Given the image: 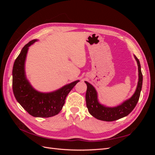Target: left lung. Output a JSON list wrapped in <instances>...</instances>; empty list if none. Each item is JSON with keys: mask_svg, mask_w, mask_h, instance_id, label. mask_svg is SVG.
Wrapping results in <instances>:
<instances>
[{"mask_svg": "<svg viewBox=\"0 0 155 155\" xmlns=\"http://www.w3.org/2000/svg\"><path fill=\"white\" fill-rule=\"evenodd\" d=\"M138 67V83L133 96L129 100L125 101L121 105L116 107H106L101 105L97 99V92L95 88L90 83L85 81L87 89L86 92V104L88 110L94 118L103 121H112L127 116L134 109L138 101L142 90L143 76L141 71V66L138 59L134 55Z\"/></svg>", "mask_w": 155, "mask_h": 155, "instance_id": "1", "label": "left lung"}]
</instances>
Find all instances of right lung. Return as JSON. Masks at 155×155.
<instances>
[{"instance_id": "obj_1", "label": "right lung", "mask_w": 155, "mask_h": 155, "mask_svg": "<svg viewBox=\"0 0 155 155\" xmlns=\"http://www.w3.org/2000/svg\"><path fill=\"white\" fill-rule=\"evenodd\" d=\"M37 40L30 41L22 48L13 64L12 87L14 96L20 105L34 117L49 118L61 110L68 93L79 81H74L51 93L36 91L26 78L25 61L29 46Z\"/></svg>"}]
</instances>
